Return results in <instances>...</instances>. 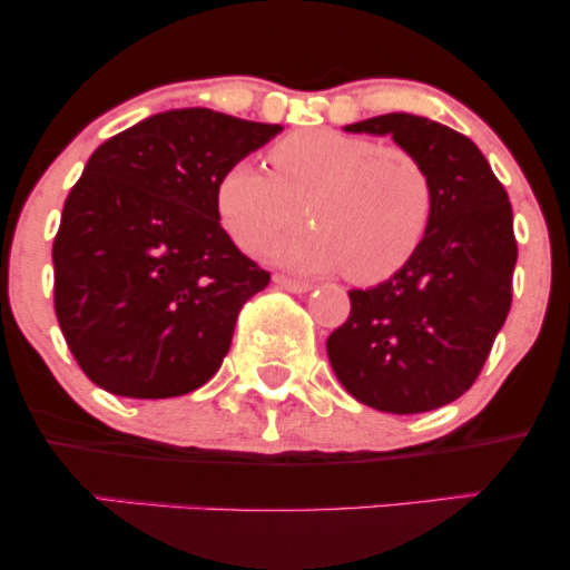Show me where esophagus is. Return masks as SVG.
Listing matches in <instances>:
<instances>
[{
    "mask_svg": "<svg viewBox=\"0 0 570 570\" xmlns=\"http://www.w3.org/2000/svg\"><path fill=\"white\" fill-rule=\"evenodd\" d=\"M276 284L281 286V289L294 292V294H303V292L311 289V284H307V281H299V278H292V276H276Z\"/></svg>",
    "mask_w": 570,
    "mask_h": 570,
    "instance_id": "1",
    "label": "esophagus"
}]
</instances>
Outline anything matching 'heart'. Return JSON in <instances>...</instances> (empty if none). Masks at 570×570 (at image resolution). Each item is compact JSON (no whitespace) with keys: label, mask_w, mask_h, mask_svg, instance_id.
Masks as SVG:
<instances>
[{"label":"heart","mask_w":570,"mask_h":570,"mask_svg":"<svg viewBox=\"0 0 570 570\" xmlns=\"http://www.w3.org/2000/svg\"><path fill=\"white\" fill-rule=\"evenodd\" d=\"M271 171L238 160L222 174L217 212L230 238L259 254L299 222L311 230L273 246L294 271H335L381 284L415 257L434 217V185L415 153L343 130H299L267 155Z\"/></svg>","instance_id":"heart-1"}]
</instances>
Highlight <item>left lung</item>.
<instances>
[{
	"mask_svg": "<svg viewBox=\"0 0 570 570\" xmlns=\"http://www.w3.org/2000/svg\"><path fill=\"white\" fill-rule=\"evenodd\" d=\"M345 130L391 134L415 153L434 185V217L396 276L348 292L351 316L326 353L367 407L436 410L472 389L512 307V203L476 144L442 122L391 112Z\"/></svg>",
	"mask_w": 570,
	"mask_h": 570,
	"instance_id": "1",
	"label": "left lung"
}]
</instances>
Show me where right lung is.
<instances>
[{"label":"right lung","mask_w":570,"mask_h":570,"mask_svg":"<svg viewBox=\"0 0 570 570\" xmlns=\"http://www.w3.org/2000/svg\"><path fill=\"white\" fill-rule=\"evenodd\" d=\"M278 130L174 109L90 155L53 240V303L69 351L104 391L181 396L219 370L240 307L271 273L219 225L217 187Z\"/></svg>","instance_id":"obj_1"}]
</instances>
